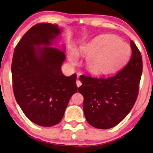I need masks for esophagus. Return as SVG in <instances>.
<instances>
[{
  "instance_id": "esophagus-1",
  "label": "esophagus",
  "mask_w": 153,
  "mask_h": 153,
  "mask_svg": "<svg viewBox=\"0 0 153 153\" xmlns=\"http://www.w3.org/2000/svg\"><path fill=\"white\" fill-rule=\"evenodd\" d=\"M81 84H82V83H81V81H79V80H77V81H76V85H77V86L79 87Z\"/></svg>"
}]
</instances>
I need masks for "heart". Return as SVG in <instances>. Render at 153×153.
<instances>
[{
    "instance_id": "obj_1",
    "label": "heart",
    "mask_w": 153,
    "mask_h": 153,
    "mask_svg": "<svg viewBox=\"0 0 153 153\" xmlns=\"http://www.w3.org/2000/svg\"><path fill=\"white\" fill-rule=\"evenodd\" d=\"M79 54L87 57L85 68L92 74H103L114 72L122 66L130 54V49L126 43L110 35H102L86 45L81 46ZM69 60L72 64L78 60V54L71 51Z\"/></svg>"
}]
</instances>
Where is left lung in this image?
Masks as SVG:
<instances>
[{
	"mask_svg": "<svg viewBox=\"0 0 153 153\" xmlns=\"http://www.w3.org/2000/svg\"><path fill=\"white\" fill-rule=\"evenodd\" d=\"M131 57L117 74L108 77L81 75L79 88L83 100L87 122L97 129H106L119 124L130 112L137 101L143 70L141 52L130 41Z\"/></svg>",
	"mask_w": 153,
	"mask_h": 153,
	"instance_id": "8db88e82",
	"label": "left lung"
}]
</instances>
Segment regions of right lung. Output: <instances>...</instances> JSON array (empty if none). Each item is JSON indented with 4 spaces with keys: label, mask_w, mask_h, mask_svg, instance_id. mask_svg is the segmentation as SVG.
<instances>
[{
    "label": "right lung",
    "mask_w": 153,
    "mask_h": 153,
    "mask_svg": "<svg viewBox=\"0 0 153 153\" xmlns=\"http://www.w3.org/2000/svg\"><path fill=\"white\" fill-rule=\"evenodd\" d=\"M60 34L57 25L35 24L16 45L12 58L16 101L29 120L42 127L61 121L69 100L78 89L76 74L65 76L62 73L65 54L50 47ZM40 45L45 47L39 48Z\"/></svg>",
    "instance_id": "right-lung-1"
}]
</instances>
